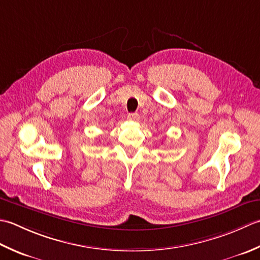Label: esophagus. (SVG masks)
<instances>
[{
  "instance_id": "34e87169",
  "label": "esophagus",
  "mask_w": 260,
  "mask_h": 260,
  "mask_svg": "<svg viewBox=\"0 0 260 260\" xmlns=\"http://www.w3.org/2000/svg\"><path fill=\"white\" fill-rule=\"evenodd\" d=\"M126 118H128L129 121H135V122H138V121H139V119H140V116L138 113H129Z\"/></svg>"
}]
</instances>
